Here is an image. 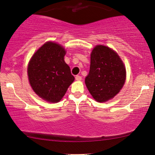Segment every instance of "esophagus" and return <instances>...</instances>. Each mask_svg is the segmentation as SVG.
<instances>
[{
  "mask_svg": "<svg viewBox=\"0 0 155 155\" xmlns=\"http://www.w3.org/2000/svg\"><path fill=\"white\" fill-rule=\"evenodd\" d=\"M75 78L77 81H81V76H76Z\"/></svg>",
  "mask_w": 155,
  "mask_h": 155,
  "instance_id": "1",
  "label": "esophagus"
}]
</instances>
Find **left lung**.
Listing matches in <instances>:
<instances>
[{"mask_svg": "<svg viewBox=\"0 0 155 155\" xmlns=\"http://www.w3.org/2000/svg\"><path fill=\"white\" fill-rule=\"evenodd\" d=\"M126 69L121 58L110 48L98 45L91 55L90 71L85 78L86 87L96 101L114 97L123 87Z\"/></svg>", "mask_w": 155, "mask_h": 155, "instance_id": "8db88e82", "label": "left lung"}]
</instances>
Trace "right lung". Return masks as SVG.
<instances>
[{
	"label": "right lung",
	"mask_w": 155,
	"mask_h": 155,
	"mask_svg": "<svg viewBox=\"0 0 155 155\" xmlns=\"http://www.w3.org/2000/svg\"><path fill=\"white\" fill-rule=\"evenodd\" d=\"M65 52L58 43L47 42L34 54L28 65L30 85L46 101H60L74 80L64 60Z\"/></svg>",
	"instance_id": "add662e5"
}]
</instances>
